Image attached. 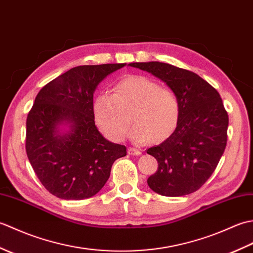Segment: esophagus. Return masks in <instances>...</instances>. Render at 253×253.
Segmentation results:
<instances>
[{
  "label": "esophagus",
  "mask_w": 253,
  "mask_h": 253,
  "mask_svg": "<svg viewBox=\"0 0 253 253\" xmlns=\"http://www.w3.org/2000/svg\"><path fill=\"white\" fill-rule=\"evenodd\" d=\"M127 152H128V154H129V155H140L141 154L140 150L135 149V148H129V149H128Z\"/></svg>",
  "instance_id": "obj_1"
}]
</instances>
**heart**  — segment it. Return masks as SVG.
<instances>
[{
    "instance_id": "b5f03b06",
    "label": "heart",
    "mask_w": 253,
    "mask_h": 253,
    "mask_svg": "<svg viewBox=\"0 0 253 253\" xmlns=\"http://www.w3.org/2000/svg\"><path fill=\"white\" fill-rule=\"evenodd\" d=\"M132 111H130V110ZM136 124L130 131L133 141L159 142L169 137L179 118V104L169 89L148 77L131 75L122 79L114 93L102 92L94 98L93 117L96 126L111 141L125 139L130 118Z\"/></svg>"
}]
</instances>
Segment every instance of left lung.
Listing matches in <instances>:
<instances>
[{"mask_svg":"<svg viewBox=\"0 0 253 253\" xmlns=\"http://www.w3.org/2000/svg\"><path fill=\"white\" fill-rule=\"evenodd\" d=\"M129 66L160 78L178 100L176 129L159 146L147 150L158 161L148 185L159 195L180 197L206 182L226 148L228 115L221 95L199 75L161 62L130 63Z\"/></svg>","mask_w":253,"mask_h":253,"instance_id":"8db88e82","label":"left lung"}]
</instances>
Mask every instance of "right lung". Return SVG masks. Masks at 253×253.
Listing matches in <instances>:
<instances>
[{
    "mask_svg": "<svg viewBox=\"0 0 253 253\" xmlns=\"http://www.w3.org/2000/svg\"><path fill=\"white\" fill-rule=\"evenodd\" d=\"M126 65L77 66L37 94L26 122V152L38 178L52 195L83 200L107 181L126 147L101 135L93 117V93L106 76ZM62 126L69 129L61 130Z\"/></svg>",
    "mask_w": 253,
    "mask_h": 253,
    "instance_id": "1",
    "label": "right lung"
}]
</instances>
